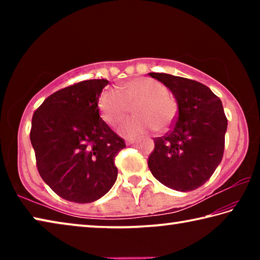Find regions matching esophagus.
<instances>
[{"mask_svg":"<svg viewBox=\"0 0 260 260\" xmlns=\"http://www.w3.org/2000/svg\"><path fill=\"white\" fill-rule=\"evenodd\" d=\"M135 143V140H127L126 141V146H132V144Z\"/></svg>","mask_w":260,"mask_h":260,"instance_id":"esophagus-1","label":"esophagus"}]
</instances>
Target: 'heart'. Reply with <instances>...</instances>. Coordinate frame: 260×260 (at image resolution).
<instances>
[{
  "label": "heart",
  "instance_id": "1",
  "mask_svg": "<svg viewBox=\"0 0 260 260\" xmlns=\"http://www.w3.org/2000/svg\"><path fill=\"white\" fill-rule=\"evenodd\" d=\"M132 107L136 116L127 119L119 129L125 138H136L155 128L166 132L178 117L175 100L162 83L150 78L132 79L118 90H104L99 98L101 117L110 126L119 124Z\"/></svg>",
  "mask_w": 260,
  "mask_h": 260
}]
</instances>
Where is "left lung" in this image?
Returning a JSON list of instances; mask_svg holds the SVG:
<instances>
[{
  "label": "left lung",
  "mask_w": 260,
  "mask_h": 260,
  "mask_svg": "<svg viewBox=\"0 0 260 260\" xmlns=\"http://www.w3.org/2000/svg\"><path fill=\"white\" fill-rule=\"evenodd\" d=\"M149 76L164 83L178 104L172 131L153 140L149 169L166 187L195 190L208 181L222 159L227 118L221 101L195 80L166 73Z\"/></svg>",
  "instance_id": "8db88e82"
}]
</instances>
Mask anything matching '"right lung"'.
<instances>
[{"mask_svg":"<svg viewBox=\"0 0 260 260\" xmlns=\"http://www.w3.org/2000/svg\"><path fill=\"white\" fill-rule=\"evenodd\" d=\"M105 79L78 82L51 94L34 112L30 143L38 171L61 199L91 203L116 182L114 158L126 147L100 117Z\"/></svg>","mask_w":260,"mask_h":260,"instance_id":"right-lung-1","label":"right lung"}]
</instances>
